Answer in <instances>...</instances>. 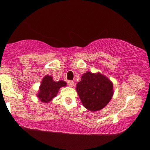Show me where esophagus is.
Listing matches in <instances>:
<instances>
[{"label": "esophagus", "instance_id": "esophagus-1", "mask_svg": "<svg viewBox=\"0 0 150 150\" xmlns=\"http://www.w3.org/2000/svg\"><path fill=\"white\" fill-rule=\"evenodd\" d=\"M67 85H68L69 87H72L74 85V81H67Z\"/></svg>", "mask_w": 150, "mask_h": 150}]
</instances>
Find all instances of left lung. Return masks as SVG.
Wrapping results in <instances>:
<instances>
[{
	"label": "left lung",
	"mask_w": 150,
	"mask_h": 150,
	"mask_svg": "<svg viewBox=\"0 0 150 150\" xmlns=\"http://www.w3.org/2000/svg\"><path fill=\"white\" fill-rule=\"evenodd\" d=\"M76 90L83 105L90 111H98L105 107L114 93L112 82L100 72L84 74Z\"/></svg>",
	"instance_id": "left-lung-1"
}]
</instances>
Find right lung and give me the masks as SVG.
Segmentation results:
<instances>
[{
  "instance_id": "1",
  "label": "right lung",
  "mask_w": 150,
  "mask_h": 150,
  "mask_svg": "<svg viewBox=\"0 0 150 150\" xmlns=\"http://www.w3.org/2000/svg\"><path fill=\"white\" fill-rule=\"evenodd\" d=\"M67 85V83L63 81L55 82L53 81L51 76L46 75L43 78L40 87L38 97L41 102L48 103L55 98L58 93L59 89Z\"/></svg>"
}]
</instances>
